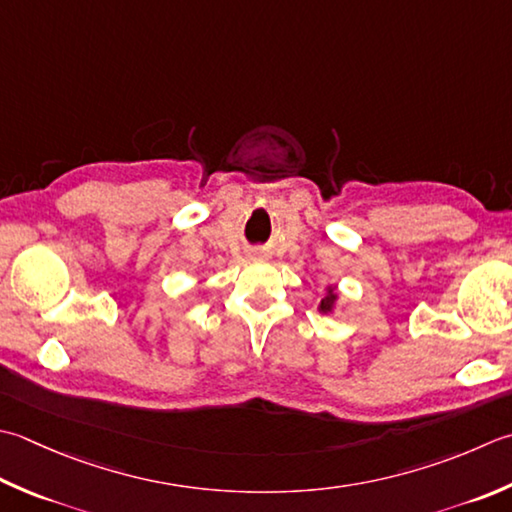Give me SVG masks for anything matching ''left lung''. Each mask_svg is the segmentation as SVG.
Masks as SVG:
<instances>
[{
  "label": "left lung",
  "instance_id": "left-lung-1",
  "mask_svg": "<svg viewBox=\"0 0 512 512\" xmlns=\"http://www.w3.org/2000/svg\"><path fill=\"white\" fill-rule=\"evenodd\" d=\"M335 302H337V293H335V288H333V286H328V290H326V297L322 299V304H319V310H322V313H330V310L335 308Z\"/></svg>",
  "mask_w": 512,
  "mask_h": 512
}]
</instances>
